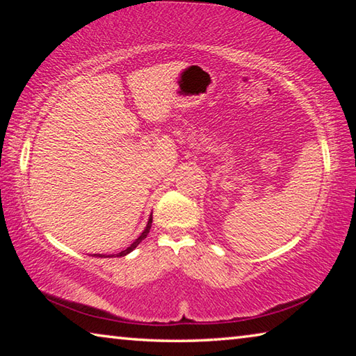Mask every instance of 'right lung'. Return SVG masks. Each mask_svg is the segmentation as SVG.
<instances>
[{
    "instance_id": "1",
    "label": "right lung",
    "mask_w": 356,
    "mask_h": 356,
    "mask_svg": "<svg viewBox=\"0 0 356 356\" xmlns=\"http://www.w3.org/2000/svg\"><path fill=\"white\" fill-rule=\"evenodd\" d=\"M150 226H152V215H150V218H149V221H147V226H146V229H144V231L141 232V236L138 237V238L135 240V242L129 246V248H125V250H122V251H119L118 254H116V257H120V256H127L129 252L134 251V250L136 248V246L140 245V243L143 242V240L147 237V234H149V231H150ZM94 256H95V257H97V256H99V257H113L114 254H108V256H106V254H94Z\"/></svg>"
}]
</instances>
